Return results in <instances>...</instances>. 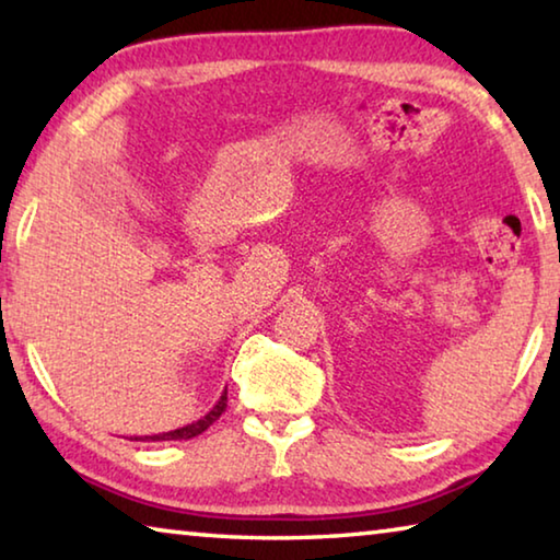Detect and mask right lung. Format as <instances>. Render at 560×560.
I'll use <instances>...</instances> for the list:
<instances>
[{"instance_id":"1","label":"right lung","mask_w":560,"mask_h":560,"mask_svg":"<svg viewBox=\"0 0 560 560\" xmlns=\"http://www.w3.org/2000/svg\"><path fill=\"white\" fill-rule=\"evenodd\" d=\"M224 407H226V390L220 395V400H217V405L212 407L210 412H207L205 417H200V420H195V422H189V424H185V428H177V430H170V432H160V434H148V438H132V440H140V442H170V440H192V438H197V434H202L207 428H210V424L214 422V420H220V415L224 412Z\"/></svg>"}]
</instances>
